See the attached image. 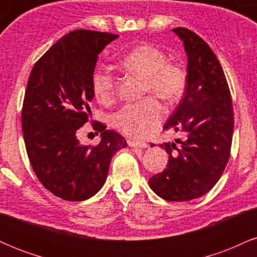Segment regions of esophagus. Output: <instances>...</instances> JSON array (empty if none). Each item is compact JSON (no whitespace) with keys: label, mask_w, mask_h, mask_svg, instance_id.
I'll use <instances>...</instances> for the list:
<instances>
[{"label":"esophagus","mask_w":257,"mask_h":257,"mask_svg":"<svg viewBox=\"0 0 257 257\" xmlns=\"http://www.w3.org/2000/svg\"><path fill=\"white\" fill-rule=\"evenodd\" d=\"M128 145L131 147H135V149H146L147 144L143 143V141H138V140H129Z\"/></svg>","instance_id":"obj_1"}]
</instances>
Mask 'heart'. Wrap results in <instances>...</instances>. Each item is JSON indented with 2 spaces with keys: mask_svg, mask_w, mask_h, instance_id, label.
Wrapping results in <instances>:
<instances>
[{
  "mask_svg": "<svg viewBox=\"0 0 257 257\" xmlns=\"http://www.w3.org/2000/svg\"><path fill=\"white\" fill-rule=\"evenodd\" d=\"M126 71L137 73L145 79L144 91L152 93L168 102L179 100L187 85V72L181 65L167 60L158 47L143 43L133 48L120 60ZM91 90L100 102H108L116 91V81L106 69L98 67L91 76ZM166 110L156 98L126 104L114 112L112 124L123 134L137 139L151 137L158 131Z\"/></svg>",
  "mask_w": 257,
  "mask_h": 257,
  "instance_id": "1",
  "label": "heart"
}]
</instances>
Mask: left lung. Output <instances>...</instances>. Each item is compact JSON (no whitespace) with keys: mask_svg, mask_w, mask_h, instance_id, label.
<instances>
[{"mask_svg":"<svg viewBox=\"0 0 257 257\" xmlns=\"http://www.w3.org/2000/svg\"><path fill=\"white\" fill-rule=\"evenodd\" d=\"M187 54V85L184 98L164 129L182 133L184 140L164 143L169 159L150 187L168 202L204 196L222 175L231 152L233 106L225 73L210 47L193 31L173 29Z\"/></svg>","mask_w":257,"mask_h":257,"instance_id":"8db88e82","label":"left lung"}]
</instances>
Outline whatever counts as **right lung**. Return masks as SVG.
<instances>
[{
    "mask_svg": "<svg viewBox=\"0 0 257 257\" xmlns=\"http://www.w3.org/2000/svg\"><path fill=\"white\" fill-rule=\"evenodd\" d=\"M118 35L75 30L53 44L35 64L25 90L22 125L32 169L44 187L65 200L94 196L107 178L113 155L125 139L101 132L96 146L82 145L77 131L89 120L91 76L98 55Z\"/></svg>",
    "mask_w": 257,
    "mask_h": 257,
    "instance_id": "right-lung-1",
    "label": "right lung"
}]
</instances>
